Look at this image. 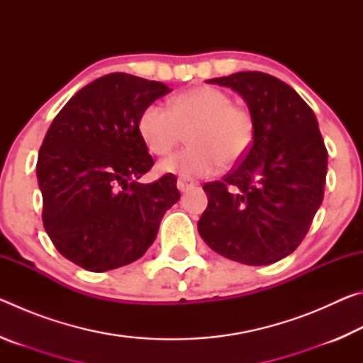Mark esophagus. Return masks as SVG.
Here are the masks:
<instances>
[{"label":"esophagus","mask_w":363,"mask_h":363,"mask_svg":"<svg viewBox=\"0 0 363 363\" xmlns=\"http://www.w3.org/2000/svg\"><path fill=\"white\" fill-rule=\"evenodd\" d=\"M195 181L190 179V177H179L177 179V189L181 190V192H187V190H190L192 187H195Z\"/></svg>","instance_id":"34e87169"}]
</instances>
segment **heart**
Instances as JSON below:
<instances>
[{
	"label": "heart",
	"instance_id": "obj_1",
	"mask_svg": "<svg viewBox=\"0 0 363 363\" xmlns=\"http://www.w3.org/2000/svg\"><path fill=\"white\" fill-rule=\"evenodd\" d=\"M186 149L158 164L164 174L205 176L220 164L232 167L255 143L256 121L247 106L214 86L199 84L176 94L168 107L152 104L139 118V133L155 155H167L184 139Z\"/></svg>",
	"mask_w": 363,
	"mask_h": 363
}]
</instances>
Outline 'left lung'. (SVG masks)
I'll list each match as a JSON object with an SVG mask.
<instances>
[{
    "label": "left lung",
    "mask_w": 363,
    "mask_h": 363,
    "mask_svg": "<svg viewBox=\"0 0 363 363\" xmlns=\"http://www.w3.org/2000/svg\"><path fill=\"white\" fill-rule=\"evenodd\" d=\"M208 83L232 88L255 115L256 133L242 162L223 181L206 182L199 232L208 247L248 266L293 253L322 205L328 152L318 123L291 86L262 72Z\"/></svg>",
    "instance_id": "8db88e82"
}]
</instances>
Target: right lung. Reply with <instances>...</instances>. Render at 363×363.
Instances as JSON below:
<instances>
[{
    "label": "right lung",
    "mask_w": 363,
    "mask_h": 363,
    "mask_svg": "<svg viewBox=\"0 0 363 363\" xmlns=\"http://www.w3.org/2000/svg\"><path fill=\"white\" fill-rule=\"evenodd\" d=\"M169 91L164 83L110 73L79 89L49 126L36 163L43 225L77 266L106 272L139 259L181 199L173 174L138 182L153 167L140 113Z\"/></svg>",
    "instance_id": "right-lung-1"
}]
</instances>
